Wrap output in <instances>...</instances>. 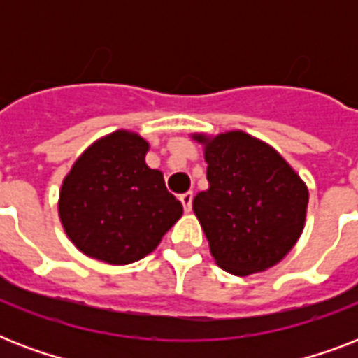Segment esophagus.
Returning a JSON list of instances; mask_svg holds the SVG:
<instances>
[{"label":"esophagus","instance_id":"esophagus-1","mask_svg":"<svg viewBox=\"0 0 358 358\" xmlns=\"http://www.w3.org/2000/svg\"><path fill=\"white\" fill-rule=\"evenodd\" d=\"M180 201H182V204H184L185 212H191V202H193V193H191V191H187V193H184V195H180Z\"/></svg>","mask_w":358,"mask_h":358}]
</instances>
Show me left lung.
Returning <instances> with one entry per match:
<instances>
[{
	"label": "left lung",
	"instance_id": "8db88e82",
	"mask_svg": "<svg viewBox=\"0 0 358 358\" xmlns=\"http://www.w3.org/2000/svg\"><path fill=\"white\" fill-rule=\"evenodd\" d=\"M208 163L193 212L221 269L236 277L277 266L303 234L308 187L266 141L232 129L191 134Z\"/></svg>",
	"mask_w": 358,
	"mask_h": 358
}]
</instances>
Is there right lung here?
Listing matches in <instances>:
<instances>
[{
  "mask_svg": "<svg viewBox=\"0 0 358 358\" xmlns=\"http://www.w3.org/2000/svg\"><path fill=\"white\" fill-rule=\"evenodd\" d=\"M148 148L139 134L117 129L94 141L64 176L59 219L89 258L111 266L141 260L182 217L162 171L146 165Z\"/></svg>",
  "mask_w": 358,
  "mask_h": 358,
  "instance_id": "right-lung-1",
  "label": "right lung"
}]
</instances>
